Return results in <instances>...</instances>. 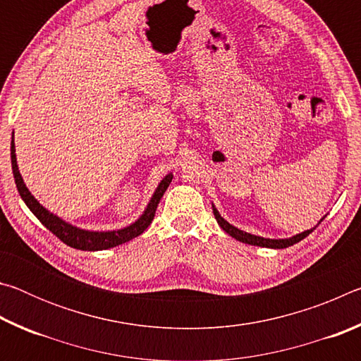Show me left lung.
Wrapping results in <instances>:
<instances>
[{
  "label": "left lung",
  "instance_id": "1",
  "mask_svg": "<svg viewBox=\"0 0 361 361\" xmlns=\"http://www.w3.org/2000/svg\"><path fill=\"white\" fill-rule=\"evenodd\" d=\"M212 207H213V215H215L218 224L221 226V229L224 232H228L231 237H234V239L239 240V242L248 243V245L266 247V248H286V247H290V245H295V243H298L299 240L305 239V237H307L310 232H312L317 228V226H319L323 221V219H325V216H323L320 221L317 223L315 228L304 231V232H301V234H296V235H293V237H288V239H266V237H259V235L250 234V232H245V231H242V229H237L235 226L229 224L221 215H219V212L215 209V205L212 204Z\"/></svg>",
  "mask_w": 361,
  "mask_h": 361
}]
</instances>
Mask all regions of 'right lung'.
Masks as SVG:
<instances>
[{"instance_id": "obj_1", "label": "right lung", "mask_w": 361, "mask_h": 361, "mask_svg": "<svg viewBox=\"0 0 361 361\" xmlns=\"http://www.w3.org/2000/svg\"><path fill=\"white\" fill-rule=\"evenodd\" d=\"M11 162H12V173H14L16 186L19 191L20 197L27 207L32 210L33 215L39 219V221L46 226V228L52 232L54 235H57L60 240L66 245H70L76 250H84V252H99V250H108L113 247L122 245V243L135 239L140 234L148 229L161 197L164 192L167 191L170 181L173 178V173H169L159 183L154 194L149 200V204L146 205L143 215L140 216L135 223H132L126 228L118 231H85L81 228H76L70 223L63 221L62 218L44 209L38 200L35 199V195L28 191V188L23 183L22 175L19 172V166H17V157H16V145H14V132H12V142H11Z\"/></svg>"}]
</instances>
